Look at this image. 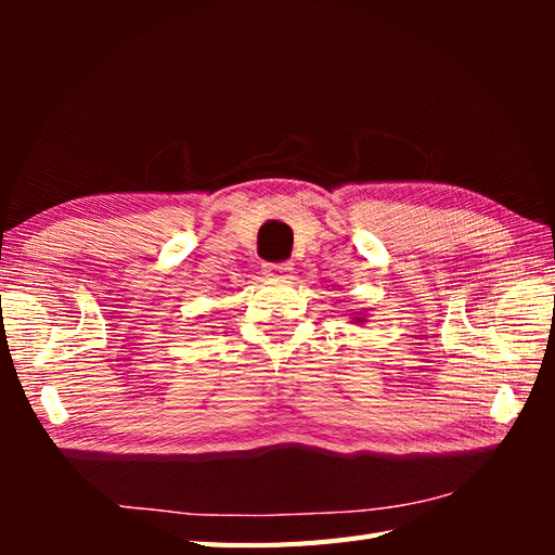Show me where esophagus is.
<instances>
[{
    "label": "esophagus",
    "instance_id": "esophagus-1",
    "mask_svg": "<svg viewBox=\"0 0 555 555\" xmlns=\"http://www.w3.org/2000/svg\"><path fill=\"white\" fill-rule=\"evenodd\" d=\"M291 269H293L291 259H286V262H267L264 264V274L267 276H281V274H288Z\"/></svg>",
    "mask_w": 555,
    "mask_h": 555
}]
</instances>
